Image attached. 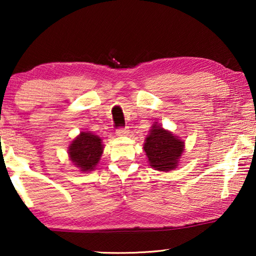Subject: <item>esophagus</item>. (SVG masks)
Segmentation results:
<instances>
[{
    "mask_svg": "<svg viewBox=\"0 0 256 256\" xmlns=\"http://www.w3.org/2000/svg\"><path fill=\"white\" fill-rule=\"evenodd\" d=\"M128 132H129V129L127 127L118 128L116 130V135L118 136H126V135H128Z\"/></svg>",
    "mask_w": 256,
    "mask_h": 256,
    "instance_id": "34e87169",
    "label": "esophagus"
}]
</instances>
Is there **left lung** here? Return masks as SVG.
Instances as JSON below:
<instances>
[{
    "mask_svg": "<svg viewBox=\"0 0 256 256\" xmlns=\"http://www.w3.org/2000/svg\"><path fill=\"white\" fill-rule=\"evenodd\" d=\"M143 149L148 157L150 166L166 172L177 168L184 152V142L156 122L146 138Z\"/></svg>",
    "mask_w": 256,
    "mask_h": 256,
    "instance_id": "8db88e82",
    "label": "left lung"
}]
</instances>
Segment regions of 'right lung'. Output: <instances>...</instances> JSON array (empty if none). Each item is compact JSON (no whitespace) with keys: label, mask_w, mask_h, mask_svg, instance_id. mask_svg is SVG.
<instances>
[{"label":"right lung","mask_w":256,"mask_h":256,"mask_svg":"<svg viewBox=\"0 0 256 256\" xmlns=\"http://www.w3.org/2000/svg\"><path fill=\"white\" fill-rule=\"evenodd\" d=\"M104 152V144L98 135L82 132L68 146L70 160L82 172L94 170Z\"/></svg>","instance_id":"add662e5"}]
</instances>
